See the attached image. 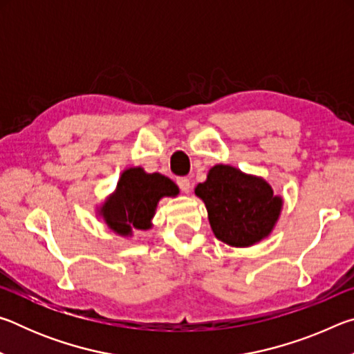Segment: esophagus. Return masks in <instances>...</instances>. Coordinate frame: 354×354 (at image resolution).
Listing matches in <instances>:
<instances>
[{"label":"esophagus","mask_w":354,"mask_h":354,"mask_svg":"<svg viewBox=\"0 0 354 354\" xmlns=\"http://www.w3.org/2000/svg\"><path fill=\"white\" fill-rule=\"evenodd\" d=\"M176 184L179 185V189H181L184 194H189V190H190V181H189V178H185V176H181V178H176Z\"/></svg>","instance_id":"esophagus-1"}]
</instances>
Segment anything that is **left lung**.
<instances>
[{
    "label": "left lung",
    "instance_id": "obj_1",
    "mask_svg": "<svg viewBox=\"0 0 354 354\" xmlns=\"http://www.w3.org/2000/svg\"><path fill=\"white\" fill-rule=\"evenodd\" d=\"M195 194L205 201L215 237L231 247H251L266 239L283 207V198L273 195L266 179L231 165L212 167Z\"/></svg>",
    "mask_w": 354,
    "mask_h": 354
}]
</instances>
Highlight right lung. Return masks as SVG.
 Wrapping results in <instances>:
<instances>
[{
	"mask_svg": "<svg viewBox=\"0 0 354 354\" xmlns=\"http://www.w3.org/2000/svg\"><path fill=\"white\" fill-rule=\"evenodd\" d=\"M178 194V185L160 173H145L140 167L128 169L122 173L115 194L109 196L100 214L113 232L131 236L133 227H151L156 206L162 196Z\"/></svg>",
	"mask_w": 354,
	"mask_h": 354,
	"instance_id": "right-lung-1",
	"label": "right lung"
}]
</instances>
